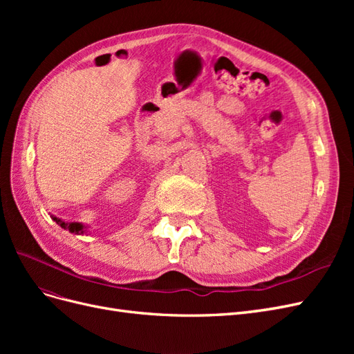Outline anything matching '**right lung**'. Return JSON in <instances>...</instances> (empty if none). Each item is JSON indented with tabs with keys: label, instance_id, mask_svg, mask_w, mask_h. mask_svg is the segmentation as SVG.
Segmentation results:
<instances>
[{
	"label": "right lung",
	"instance_id": "obj_1",
	"mask_svg": "<svg viewBox=\"0 0 354 354\" xmlns=\"http://www.w3.org/2000/svg\"><path fill=\"white\" fill-rule=\"evenodd\" d=\"M51 218L55 220L59 226L62 227V229H65V230H69L71 233H75V234H84L85 233V226L82 223H78V221H72V223H66V221H63L62 218H57L56 216H51Z\"/></svg>",
	"mask_w": 354,
	"mask_h": 354
}]
</instances>
